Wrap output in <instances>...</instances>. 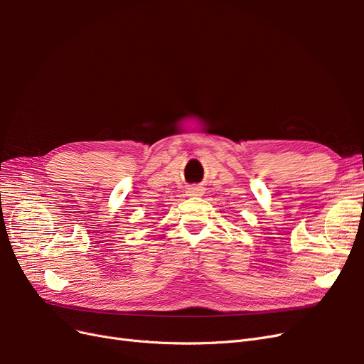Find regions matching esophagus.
Listing matches in <instances>:
<instances>
[{
    "label": "esophagus",
    "mask_w": 364,
    "mask_h": 364,
    "mask_svg": "<svg viewBox=\"0 0 364 364\" xmlns=\"http://www.w3.org/2000/svg\"><path fill=\"white\" fill-rule=\"evenodd\" d=\"M186 193H188V196H202L203 190L200 186H190V188H186Z\"/></svg>",
    "instance_id": "34e87169"
}]
</instances>
